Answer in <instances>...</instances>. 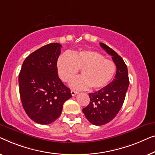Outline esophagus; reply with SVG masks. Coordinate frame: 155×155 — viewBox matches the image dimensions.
Returning <instances> with one entry per match:
<instances>
[{
	"mask_svg": "<svg viewBox=\"0 0 155 155\" xmlns=\"http://www.w3.org/2000/svg\"><path fill=\"white\" fill-rule=\"evenodd\" d=\"M77 93H78L77 91H74V90H71V95H72V96H74V95H75L76 94H77Z\"/></svg>",
	"mask_w": 155,
	"mask_h": 155,
	"instance_id": "34e87169",
	"label": "esophagus"
}]
</instances>
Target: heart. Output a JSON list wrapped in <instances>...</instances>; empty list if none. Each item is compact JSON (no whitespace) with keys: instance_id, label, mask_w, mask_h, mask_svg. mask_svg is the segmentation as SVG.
<instances>
[{"instance_id":"1","label":"heart","mask_w":155,"mask_h":155,"mask_svg":"<svg viewBox=\"0 0 155 155\" xmlns=\"http://www.w3.org/2000/svg\"><path fill=\"white\" fill-rule=\"evenodd\" d=\"M58 75L62 81L68 83L81 70V76L71 82V88L98 90L107 86L116 73V65L112 60L96 51H83L62 54L57 62Z\"/></svg>"}]
</instances>
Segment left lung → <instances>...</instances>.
<instances>
[{
  "label": "left lung",
  "mask_w": 155,
  "mask_h": 155,
  "mask_svg": "<svg viewBox=\"0 0 155 155\" xmlns=\"http://www.w3.org/2000/svg\"><path fill=\"white\" fill-rule=\"evenodd\" d=\"M100 45L112 56L117 71L110 84L97 92L89 93L90 103L82 110L88 121L95 126L107 124L117 116L123 105L129 85L128 69L123 59L107 45L100 43Z\"/></svg>",
  "instance_id": "obj_1"
}]
</instances>
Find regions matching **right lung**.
Returning a JSON list of instances; mask_svg holds the SVG:
<instances>
[{"instance_id": "right-lung-1", "label": "right lung", "mask_w": 155, "mask_h": 155, "mask_svg": "<svg viewBox=\"0 0 155 155\" xmlns=\"http://www.w3.org/2000/svg\"><path fill=\"white\" fill-rule=\"evenodd\" d=\"M62 48L52 43L36 50L24 61L19 75V95L31 120L50 124L62 113L63 104L71 97L70 89L58 77L57 62Z\"/></svg>"}]
</instances>
